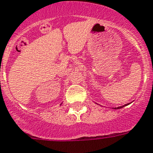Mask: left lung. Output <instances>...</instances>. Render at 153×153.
<instances>
[{
  "label": "left lung",
  "instance_id": "obj_1",
  "mask_svg": "<svg viewBox=\"0 0 153 153\" xmlns=\"http://www.w3.org/2000/svg\"><path fill=\"white\" fill-rule=\"evenodd\" d=\"M126 105H124V106H126ZM124 106H123V107H118V108H115V109H119V108H123Z\"/></svg>",
  "mask_w": 153,
  "mask_h": 153
}]
</instances>
